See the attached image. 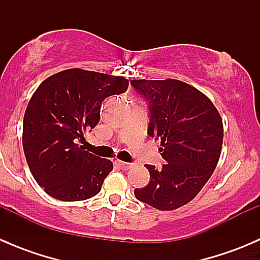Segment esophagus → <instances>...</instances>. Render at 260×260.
Wrapping results in <instances>:
<instances>
[{
	"label": "esophagus",
	"instance_id": "1",
	"mask_svg": "<svg viewBox=\"0 0 260 260\" xmlns=\"http://www.w3.org/2000/svg\"><path fill=\"white\" fill-rule=\"evenodd\" d=\"M115 164H117V166L122 170H129V169H132V166H133L132 164H127V162H123V161H117Z\"/></svg>",
	"mask_w": 260,
	"mask_h": 260
}]
</instances>
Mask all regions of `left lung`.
I'll return each instance as SVG.
<instances>
[{
    "mask_svg": "<svg viewBox=\"0 0 260 260\" xmlns=\"http://www.w3.org/2000/svg\"><path fill=\"white\" fill-rule=\"evenodd\" d=\"M149 102L148 135L161 140L162 170L145 165L148 185L136 188L142 203L170 211L190 203L211 177L221 153L222 118L203 91L176 79L132 80Z\"/></svg>",
    "mask_w": 260,
    "mask_h": 260,
    "instance_id": "1",
    "label": "left lung"
}]
</instances>
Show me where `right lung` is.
I'll return each mask as SVG.
<instances>
[{"label":"right lung","mask_w":260,"mask_h":260,"mask_svg":"<svg viewBox=\"0 0 260 260\" xmlns=\"http://www.w3.org/2000/svg\"><path fill=\"white\" fill-rule=\"evenodd\" d=\"M123 77L67 69L46 78L31 96L22 127L26 162L51 198L80 201L95 196L113 164L79 145L98 124L104 99L124 93Z\"/></svg>","instance_id":"right-lung-1"}]
</instances>
